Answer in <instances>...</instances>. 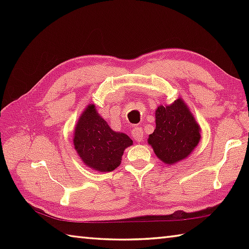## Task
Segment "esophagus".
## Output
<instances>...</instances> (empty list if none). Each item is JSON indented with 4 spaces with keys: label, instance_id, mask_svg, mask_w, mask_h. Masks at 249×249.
<instances>
[{
    "label": "esophagus",
    "instance_id": "1",
    "mask_svg": "<svg viewBox=\"0 0 249 249\" xmlns=\"http://www.w3.org/2000/svg\"><path fill=\"white\" fill-rule=\"evenodd\" d=\"M131 136L136 141H142L143 140V130H142L141 127H135L133 130H131Z\"/></svg>",
    "mask_w": 249,
    "mask_h": 249
}]
</instances>
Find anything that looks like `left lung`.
I'll return each instance as SVG.
<instances>
[{
	"label": "left lung",
	"mask_w": 249,
	"mask_h": 249,
	"mask_svg": "<svg viewBox=\"0 0 249 249\" xmlns=\"http://www.w3.org/2000/svg\"><path fill=\"white\" fill-rule=\"evenodd\" d=\"M156 128L147 142L160 160L173 165L185 160L200 141V126L181 98L160 106L155 113Z\"/></svg>",
	"instance_id": "left-lung-1"
}]
</instances>
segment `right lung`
<instances>
[{"label":"right lung","instance_id":"1","mask_svg":"<svg viewBox=\"0 0 249 249\" xmlns=\"http://www.w3.org/2000/svg\"><path fill=\"white\" fill-rule=\"evenodd\" d=\"M73 145L88 167L109 172L119 167L124 150L133 145V140L124 133L111 129L95 106L89 105L78 120Z\"/></svg>","mask_w":249,"mask_h":249}]
</instances>
